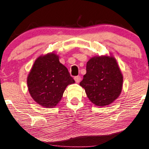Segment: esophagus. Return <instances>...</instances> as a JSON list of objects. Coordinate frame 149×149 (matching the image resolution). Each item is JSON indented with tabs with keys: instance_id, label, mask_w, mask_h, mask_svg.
<instances>
[{
	"instance_id": "1",
	"label": "esophagus",
	"mask_w": 149,
	"mask_h": 149,
	"mask_svg": "<svg viewBox=\"0 0 149 149\" xmlns=\"http://www.w3.org/2000/svg\"><path fill=\"white\" fill-rule=\"evenodd\" d=\"M74 80H75V81H76V83H79L81 80V77L79 76L74 77Z\"/></svg>"
}]
</instances>
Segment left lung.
<instances>
[{"instance_id":"8db88e82","label":"left lung","mask_w":149,"mask_h":149,"mask_svg":"<svg viewBox=\"0 0 149 149\" xmlns=\"http://www.w3.org/2000/svg\"><path fill=\"white\" fill-rule=\"evenodd\" d=\"M122 73L112 56H95L86 63V73L80 85L93 104L104 106L118 98L123 86Z\"/></svg>"}]
</instances>
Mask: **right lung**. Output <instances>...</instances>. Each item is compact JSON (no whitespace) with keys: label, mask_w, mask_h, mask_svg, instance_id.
Segmentation results:
<instances>
[{"label":"right lung","mask_w":149,"mask_h":149,"mask_svg":"<svg viewBox=\"0 0 149 149\" xmlns=\"http://www.w3.org/2000/svg\"><path fill=\"white\" fill-rule=\"evenodd\" d=\"M75 82L66 67L54 53L39 56L27 78L29 91L37 104L45 108L56 106L69 84Z\"/></svg>","instance_id":"1"}]
</instances>
